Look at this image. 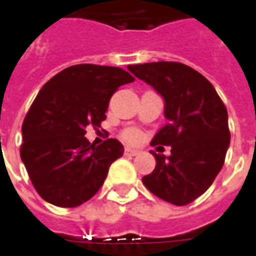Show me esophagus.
<instances>
[{
  "instance_id": "1",
  "label": "esophagus",
  "mask_w": 256,
  "mask_h": 256,
  "mask_svg": "<svg viewBox=\"0 0 256 256\" xmlns=\"http://www.w3.org/2000/svg\"><path fill=\"white\" fill-rule=\"evenodd\" d=\"M138 154H140V150H134V148H126V150H124V155L136 156V155H138Z\"/></svg>"
}]
</instances>
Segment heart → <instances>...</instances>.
<instances>
[{
  "mask_svg": "<svg viewBox=\"0 0 256 256\" xmlns=\"http://www.w3.org/2000/svg\"><path fill=\"white\" fill-rule=\"evenodd\" d=\"M140 137H141V134H140V132L137 128H128V130H126V132L123 133V138L128 140V141H132V142L138 141Z\"/></svg>",
  "mask_w": 256,
  "mask_h": 256,
  "instance_id": "b5f03b06",
  "label": "heart"
}]
</instances>
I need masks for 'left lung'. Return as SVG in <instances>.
Returning <instances> with one entry per match:
<instances>
[{
	"mask_svg": "<svg viewBox=\"0 0 256 256\" xmlns=\"http://www.w3.org/2000/svg\"><path fill=\"white\" fill-rule=\"evenodd\" d=\"M164 100L168 120L152 145L172 146V155L155 156L154 172L142 182L164 202L185 206L214 182L230 144L228 111L214 86L196 70L176 62L128 66Z\"/></svg>",
	"mask_w": 256,
	"mask_h": 256,
	"instance_id": "obj_1",
	"label": "left lung"
}]
</instances>
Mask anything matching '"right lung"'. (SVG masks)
Returning <instances> with one entry per match:
<instances>
[{
  "label": "right lung",
  "mask_w": 256,
  "mask_h": 256,
  "mask_svg": "<svg viewBox=\"0 0 256 256\" xmlns=\"http://www.w3.org/2000/svg\"><path fill=\"white\" fill-rule=\"evenodd\" d=\"M133 80L119 67L76 64L42 86L22 126L20 158L48 203L76 207L98 192L123 145L115 138L90 144L86 128H100L112 94Z\"/></svg>",
  "instance_id": "add662e5"
}]
</instances>
